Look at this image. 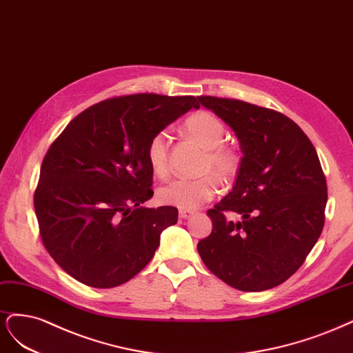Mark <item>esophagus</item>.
<instances>
[{
    "instance_id": "1",
    "label": "esophagus",
    "mask_w": 353,
    "mask_h": 353,
    "mask_svg": "<svg viewBox=\"0 0 353 353\" xmlns=\"http://www.w3.org/2000/svg\"><path fill=\"white\" fill-rule=\"evenodd\" d=\"M192 215H193V211H189V210H180L179 211V217L183 219V220L192 217Z\"/></svg>"
}]
</instances>
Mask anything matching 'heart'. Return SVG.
Returning a JSON list of instances; mask_svg holds the SVG:
<instances>
[{"mask_svg": "<svg viewBox=\"0 0 353 353\" xmlns=\"http://www.w3.org/2000/svg\"><path fill=\"white\" fill-rule=\"evenodd\" d=\"M185 130L193 141L205 148L201 172L203 176L189 179L179 177L158 189V198L167 205L181 210H195L211 201L219 190V181L230 183L239 170L241 158L232 146L224 145L225 128L223 121L211 112L199 111L185 121ZM170 133L158 130L148 142L146 157L152 172L165 176L168 172Z\"/></svg>", "mask_w": 353, "mask_h": 353, "instance_id": "obj_1", "label": "heart"}]
</instances>
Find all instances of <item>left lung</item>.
Masks as SVG:
<instances>
[{
	"label": "left lung",
	"instance_id": "1",
	"mask_svg": "<svg viewBox=\"0 0 353 353\" xmlns=\"http://www.w3.org/2000/svg\"><path fill=\"white\" fill-rule=\"evenodd\" d=\"M198 99L233 129L243 154L233 190L207 212L212 232L198 252L234 289L276 288L299 270L324 227L327 183L315 148L279 111L239 99ZM225 212L243 220L229 222Z\"/></svg>",
	"mask_w": 353,
	"mask_h": 353
}]
</instances>
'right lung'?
I'll use <instances>...</instances> for the list:
<instances>
[{
	"mask_svg": "<svg viewBox=\"0 0 353 353\" xmlns=\"http://www.w3.org/2000/svg\"><path fill=\"white\" fill-rule=\"evenodd\" d=\"M190 108H199L198 98H110L82 111L51 143L33 205L43 246L67 274L108 289L152 259L179 211L142 207L154 195L146 146Z\"/></svg>",
	"mask_w": 353,
	"mask_h": 353,
	"instance_id": "obj_1",
	"label": "right lung"
}]
</instances>
